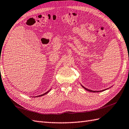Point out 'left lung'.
I'll return each mask as SVG.
<instances>
[{"mask_svg":"<svg viewBox=\"0 0 129 129\" xmlns=\"http://www.w3.org/2000/svg\"><path fill=\"white\" fill-rule=\"evenodd\" d=\"M82 86V87H83L86 90H87V91H89V92H101V91H104V90H106V89H104V90H102V91H92V90H90V89H87V88H86V87H85L84 86H83L82 85H81Z\"/></svg>","mask_w":129,"mask_h":129,"instance_id":"left-lung-1","label":"left lung"}]
</instances>
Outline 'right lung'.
Listing matches in <instances>:
<instances>
[{
  "mask_svg": "<svg viewBox=\"0 0 129 129\" xmlns=\"http://www.w3.org/2000/svg\"><path fill=\"white\" fill-rule=\"evenodd\" d=\"M49 90V91H50ZM49 91H47V92H46V93H43V94H41V95H39V96H38V97H41V96H42V95H45V94H46L47 93H48L49 92Z\"/></svg>",
  "mask_w": 129,
  "mask_h": 129,
  "instance_id": "right-lung-1",
  "label": "right lung"
}]
</instances>
